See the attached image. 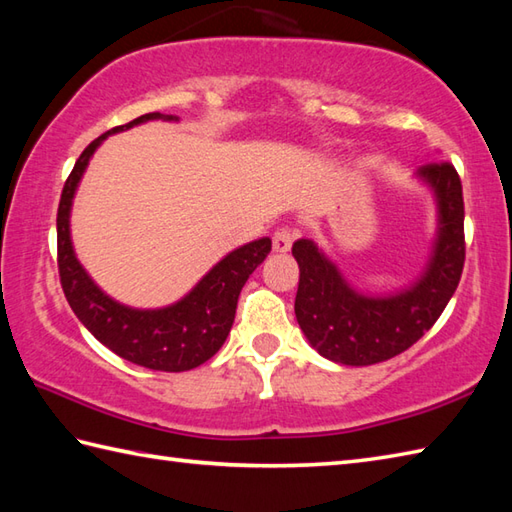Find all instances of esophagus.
Returning a JSON list of instances; mask_svg holds the SVG:
<instances>
[{
  "label": "esophagus",
  "mask_w": 512,
  "mask_h": 512,
  "mask_svg": "<svg viewBox=\"0 0 512 512\" xmlns=\"http://www.w3.org/2000/svg\"><path fill=\"white\" fill-rule=\"evenodd\" d=\"M295 239H297V231H292V228H277L273 235V250L275 253H288Z\"/></svg>",
  "instance_id": "34e87169"
}]
</instances>
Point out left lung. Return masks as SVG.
I'll list each match as a JSON object with an SVG mask.
<instances>
[{"instance_id":"left-lung-1","label":"left lung","mask_w":512,"mask_h":512,"mask_svg":"<svg viewBox=\"0 0 512 512\" xmlns=\"http://www.w3.org/2000/svg\"><path fill=\"white\" fill-rule=\"evenodd\" d=\"M416 180L433 193L436 237L422 273L389 295L356 290L312 239H297L295 314L308 343L332 363L363 367L405 352L447 308L464 268V200L458 171L429 162Z\"/></svg>"}]
</instances>
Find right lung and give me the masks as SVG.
<instances>
[{"mask_svg": "<svg viewBox=\"0 0 512 512\" xmlns=\"http://www.w3.org/2000/svg\"><path fill=\"white\" fill-rule=\"evenodd\" d=\"M147 121H178V116L160 112L138 116L136 121L114 127L92 140L76 160L70 178L65 180L57 213L59 277L70 308L96 341L140 367L156 372H187L209 361L224 345L235 321L239 292L253 270L268 257L270 237L231 250L187 295L165 308L140 310L125 306L96 286L76 259L72 246L70 213L74 195L103 140Z\"/></svg>", "mask_w": 512, "mask_h": 512, "instance_id": "add662e5", "label": "right lung"}]
</instances>
